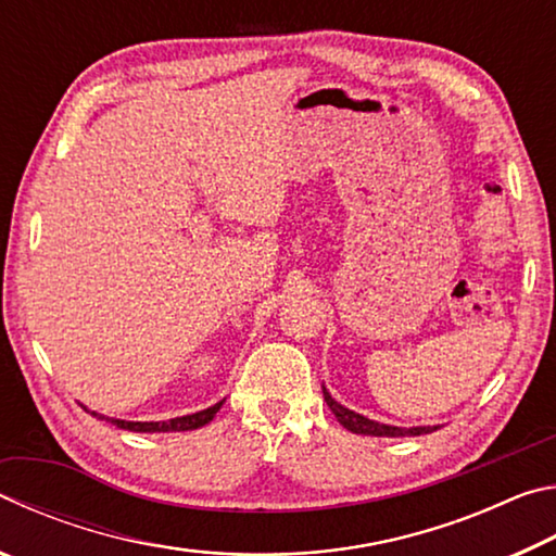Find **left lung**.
<instances>
[{
  "instance_id": "1",
  "label": "left lung",
  "mask_w": 556,
  "mask_h": 556,
  "mask_svg": "<svg viewBox=\"0 0 556 556\" xmlns=\"http://www.w3.org/2000/svg\"><path fill=\"white\" fill-rule=\"evenodd\" d=\"M324 400L331 412L336 414V419L341 421V425L353 431V434H365V437H419V434H429V431H437V427H412V429H402V427H390V425H380V421H372L368 417H363V414H357L353 409L343 407V404H338L328 390L324 388Z\"/></svg>"
}]
</instances>
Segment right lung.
Wrapping results in <instances>:
<instances>
[{
	"label": "right lung",
	"mask_w": 556,
	"mask_h": 556,
	"mask_svg": "<svg viewBox=\"0 0 556 556\" xmlns=\"http://www.w3.org/2000/svg\"><path fill=\"white\" fill-rule=\"evenodd\" d=\"M223 407V402L213 404V407L203 409V412H195V414H186V417H176V419H166V421H125V419H112L105 417V414H98V412H90L92 417L98 419H105L110 425H117L119 429H127V431H139V434H156V431H191V429H201L208 425V421L215 417V412Z\"/></svg>",
	"instance_id": "obj_1"
}]
</instances>
